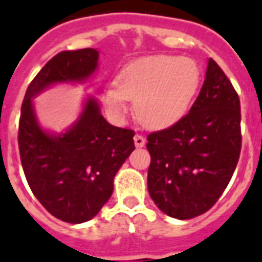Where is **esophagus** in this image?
Instances as JSON below:
<instances>
[{
    "label": "esophagus",
    "mask_w": 262,
    "mask_h": 262,
    "mask_svg": "<svg viewBox=\"0 0 262 262\" xmlns=\"http://www.w3.org/2000/svg\"><path fill=\"white\" fill-rule=\"evenodd\" d=\"M135 145L137 148H141L145 145V139H144L141 135H136L135 136Z\"/></svg>",
    "instance_id": "obj_1"
}]
</instances>
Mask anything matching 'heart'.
Listing matches in <instances>:
<instances>
[{
    "mask_svg": "<svg viewBox=\"0 0 262 262\" xmlns=\"http://www.w3.org/2000/svg\"><path fill=\"white\" fill-rule=\"evenodd\" d=\"M200 84L197 63L190 58L159 55L139 59L119 72L107 85L103 104L115 118L127 113V100L136 99L137 118L147 126L164 127L183 117Z\"/></svg>",
    "mask_w": 262,
    "mask_h": 262,
    "instance_id": "heart-1",
    "label": "heart"
}]
</instances>
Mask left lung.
Returning a JSON list of instances; mask_svg holds the SVG:
<instances>
[{"instance_id":"8db88e82","label":"left lung","mask_w":262,"mask_h":262,"mask_svg":"<svg viewBox=\"0 0 262 262\" xmlns=\"http://www.w3.org/2000/svg\"><path fill=\"white\" fill-rule=\"evenodd\" d=\"M147 140L148 191L156 207L179 220L213 207L235 171L242 143L239 98L213 59L190 111Z\"/></svg>"}]
</instances>
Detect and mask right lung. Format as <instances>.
Masks as SVG:
<instances>
[{
	"label": "right lung",
	"instance_id": "obj_1",
	"mask_svg": "<svg viewBox=\"0 0 262 262\" xmlns=\"http://www.w3.org/2000/svg\"><path fill=\"white\" fill-rule=\"evenodd\" d=\"M99 51H61L27 88L18 123V149L24 174L39 203L57 219L72 224L98 215L114 189V177L133 149L130 129L113 126L98 100L87 96L79 118L65 132L39 123L34 100L55 84H81L98 69Z\"/></svg>",
	"mask_w": 262,
	"mask_h": 262
}]
</instances>
